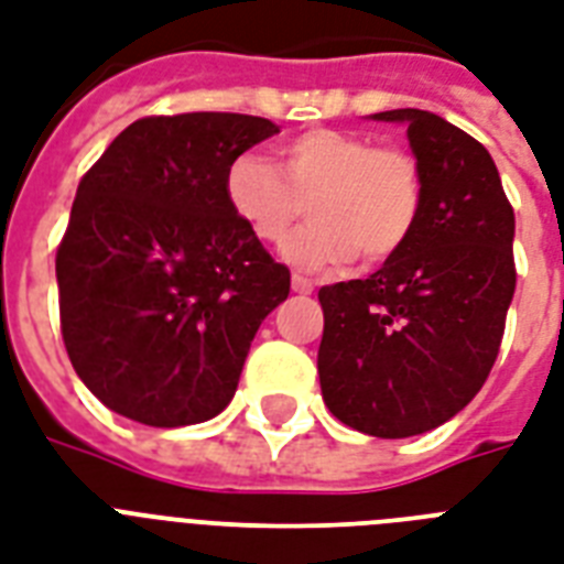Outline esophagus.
<instances>
[{"label":"esophagus","mask_w":564,"mask_h":564,"mask_svg":"<svg viewBox=\"0 0 564 564\" xmlns=\"http://www.w3.org/2000/svg\"><path fill=\"white\" fill-rule=\"evenodd\" d=\"M292 292H299V295H310L313 292V281L304 278V274H292Z\"/></svg>","instance_id":"1"}]
</instances>
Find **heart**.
I'll use <instances>...</instances> for the list:
<instances>
[{
  "label": "heart",
  "mask_w": 564,
  "mask_h": 564,
  "mask_svg": "<svg viewBox=\"0 0 564 564\" xmlns=\"http://www.w3.org/2000/svg\"><path fill=\"white\" fill-rule=\"evenodd\" d=\"M225 202L257 239L281 242L310 210V225L283 246L307 272H325L362 254L380 263L398 254L419 225L424 184L415 158L371 140L318 128L278 149V166L239 154L225 172Z\"/></svg>",
  "instance_id": "1"
}]
</instances>
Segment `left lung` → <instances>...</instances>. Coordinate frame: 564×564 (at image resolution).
<instances>
[{"label":"left lung","mask_w":564,"mask_h":564,"mask_svg":"<svg viewBox=\"0 0 564 564\" xmlns=\"http://www.w3.org/2000/svg\"><path fill=\"white\" fill-rule=\"evenodd\" d=\"M369 119L406 128L424 204L375 274L318 290V383L343 424L406 438L465 410L498 360L516 295V213L491 154L463 128L419 108Z\"/></svg>","instance_id":"left-lung-1"}]
</instances>
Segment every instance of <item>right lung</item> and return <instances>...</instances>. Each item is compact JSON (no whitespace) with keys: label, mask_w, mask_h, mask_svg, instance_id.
Instances as JSON below:
<instances>
[{"label":"right lung","mask_w":564,"mask_h":564,"mask_svg":"<svg viewBox=\"0 0 564 564\" xmlns=\"http://www.w3.org/2000/svg\"><path fill=\"white\" fill-rule=\"evenodd\" d=\"M281 134L246 113L137 119L78 184L57 248L61 330L75 375L149 427L219 415L290 269L225 202V172Z\"/></svg>","instance_id":"add662e5"}]
</instances>
